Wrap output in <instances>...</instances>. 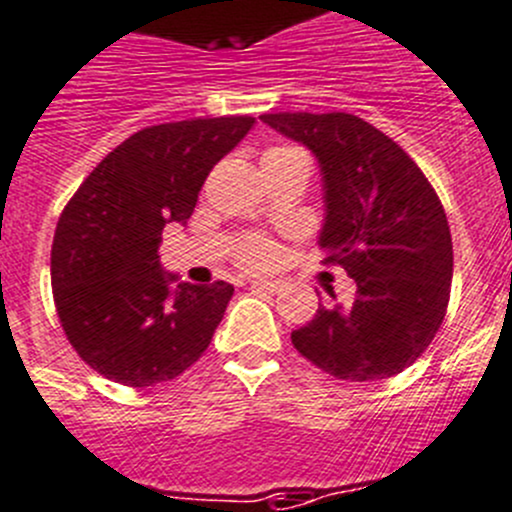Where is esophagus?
Listing matches in <instances>:
<instances>
[{
    "instance_id": "obj_1",
    "label": "esophagus",
    "mask_w": 512,
    "mask_h": 512,
    "mask_svg": "<svg viewBox=\"0 0 512 512\" xmlns=\"http://www.w3.org/2000/svg\"><path fill=\"white\" fill-rule=\"evenodd\" d=\"M250 285H252V288H257V290H265V293H278V290L283 288V280L257 278V280H250Z\"/></svg>"
}]
</instances>
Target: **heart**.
I'll use <instances>...</instances> for the list:
<instances>
[{
  "label": "heart",
  "mask_w": 512,
  "mask_h": 512,
  "mask_svg": "<svg viewBox=\"0 0 512 512\" xmlns=\"http://www.w3.org/2000/svg\"><path fill=\"white\" fill-rule=\"evenodd\" d=\"M285 156H305L300 148H293V146H272L267 148L265 156H262V161H270V159H285ZM272 260V247L267 245L265 240H252L247 242L245 250H242V262H247V265H267V262Z\"/></svg>",
  "instance_id": "heart-1"
}]
</instances>
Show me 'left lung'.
I'll list each match as a JSON object with an SVG mask.
<instances>
[{"label":"left lung","instance_id":"left-lung-1","mask_svg":"<svg viewBox=\"0 0 512 512\" xmlns=\"http://www.w3.org/2000/svg\"><path fill=\"white\" fill-rule=\"evenodd\" d=\"M260 121L315 156L326 212L318 247L356 280L353 303L318 305L293 346L336 379L401 374L432 343L450 303L452 234L432 184L399 143L351 113Z\"/></svg>","mask_w":512,"mask_h":512}]
</instances>
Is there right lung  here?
<instances>
[{
    "label": "right lung",
    "instance_id": "add662e5",
    "mask_svg": "<svg viewBox=\"0 0 512 512\" xmlns=\"http://www.w3.org/2000/svg\"><path fill=\"white\" fill-rule=\"evenodd\" d=\"M255 126L250 116L143 128L113 148L62 209L52 295L62 331L105 379L156 386L212 343L234 288L184 283L159 260L166 224H186L204 179Z\"/></svg>",
    "mask_w": 512,
    "mask_h": 512
}]
</instances>
